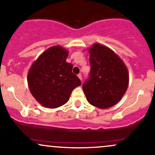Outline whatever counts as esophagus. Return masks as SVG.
I'll return each mask as SVG.
<instances>
[{"label":"esophagus","mask_w":155,"mask_h":155,"mask_svg":"<svg viewBox=\"0 0 155 155\" xmlns=\"http://www.w3.org/2000/svg\"><path fill=\"white\" fill-rule=\"evenodd\" d=\"M77 76L79 78V79L81 81V79H82V77H81V74H78V75H77Z\"/></svg>","instance_id":"1"}]
</instances>
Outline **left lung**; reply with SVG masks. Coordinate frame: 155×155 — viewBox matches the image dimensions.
Listing matches in <instances>:
<instances>
[{
	"instance_id": "1",
	"label": "left lung",
	"mask_w": 155,
	"mask_h": 155,
	"mask_svg": "<svg viewBox=\"0 0 155 155\" xmlns=\"http://www.w3.org/2000/svg\"><path fill=\"white\" fill-rule=\"evenodd\" d=\"M90 69L82 88L90 104L108 108L121 100L128 87L129 75L126 65L109 48L94 44L89 49Z\"/></svg>"
}]
</instances>
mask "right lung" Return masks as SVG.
<instances>
[{"mask_svg":"<svg viewBox=\"0 0 155 155\" xmlns=\"http://www.w3.org/2000/svg\"><path fill=\"white\" fill-rule=\"evenodd\" d=\"M68 55L66 49L54 46L42 53L30 68V91L44 107L54 108L66 104L73 90L81 85L72 73L73 65L66 62Z\"/></svg>","mask_w":155,"mask_h":155,"instance_id":"right-lung-1","label":"right lung"}]
</instances>
